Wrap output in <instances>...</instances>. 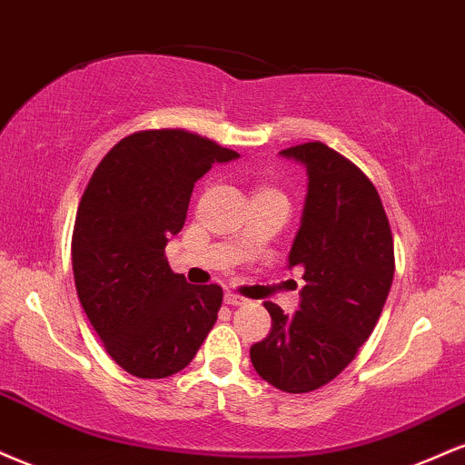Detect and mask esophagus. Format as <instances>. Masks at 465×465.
<instances>
[{
  "label": "esophagus",
  "mask_w": 465,
  "mask_h": 465,
  "mask_svg": "<svg viewBox=\"0 0 465 465\" xmlns=\"http://www.w3.org/2000/svg\"><path fill=\"white\" fill-rule=\"evenodd\" d=\"M223 302H226V304H231V307H242V304L248 302V300H245L243 296H239V293H232V292H228L226 296H223Z\"/></svg>",
  "instance_id": "obj_1"
}]
</instances>
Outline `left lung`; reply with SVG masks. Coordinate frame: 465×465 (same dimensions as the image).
Wrapping results in <instances>:
<instances>
[{"label":"left lung","instance_id":"1","mask_svg":"<svg viewBox=\"0 0 465 465\" xmlns=\"http://www.w3.org/2000/svg\"><path fill=\"white\" fill-rule=\"evenodd\" d=\"M281 154L309 176L289 252L304 287L293 315L265 302L272 331L250 348V359L276 390L307 394L341 374L372 335L394 281V237L379 191L340 152L311 141Z\"/></svg>","mask_w":465,"mask_h":465}]
</instances>
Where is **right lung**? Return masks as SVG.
<instances>
[{
    "label": "right lung",
    "instance_id": "obj_1",
    "mask_svg": "<svg viewBox=\"0 0 465 465\" xmlns=\"http://www.w3.org/2000/svg\"><path fill=\"white\" fill-rule=\"evenodd\" d=\"M237 156L187 130H141L102 158L82 193L75 292L106 352L136 379L187 368L215 324L222 287L173 274L165 245L183 231L193 184Z\"/></svg>",
    "mask_w": 465,
    "mask_h": 465
}]
</instances>
